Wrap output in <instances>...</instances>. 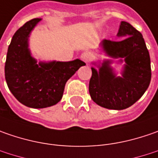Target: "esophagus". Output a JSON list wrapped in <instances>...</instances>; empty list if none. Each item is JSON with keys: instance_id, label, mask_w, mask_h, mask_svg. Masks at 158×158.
Returning a JSON list of instances; mask_svg holds the SVG:
<instances>
[{"instance_id": "esophagus-1", "label": "esophagus", "mask_w": 158, "mask_h": 158, "mask_svg": "<svg viewBox=\"0 0 158 158\" xmlns=\"http://www.w3.org/2000/svg\"><path fill=\"white\" fill-rule=\"evenodd\" d=\"M90 58H91V53L90 52H84L81 54V59L84 62H88L89 60H90Z\"/></svg>"}]
</instances>
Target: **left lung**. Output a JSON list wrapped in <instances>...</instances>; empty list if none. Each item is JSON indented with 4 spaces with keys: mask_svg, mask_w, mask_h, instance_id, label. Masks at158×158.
<instances>
[{
    "mask_svg": "<svg viewBox=\"0 0 158 158\" xmlns=\"http://www.w3.org/2000/svg\"><path fill=\"white\" fill-rule=\"evenodd\" d=\"M122 40H104L102 46L113 58H125L123 76L116 77L105 61L98 72L91 68L89 91L92 100L107 109L123 110L134 105L148 89L151 79L150 58L143 35L122 21L118 32Z\"/></svg>",
    "mask_w": 158,
    "mask_h": 158,
    "instance_id": "obj_1",
    "label": "left lung"
}]
</instances>
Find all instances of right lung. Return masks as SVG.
I'll use <instances>...</instances> for the list:
<instances>
[{"label":"right lung","instance_id":"add662e5","mask_svg":"<svg viewBox=\"0 0 158 158\" xmlns=\"http://www.w3.org/2000/svg\"><path fill=\"white\" fill-rule=\"evenodd\" d=\"M34 18L14 34L5 62V79L9 90L23 105L46 108L61 99L67 81L85 63L76 59L69 62L36 63L28 49V37L40 21Z\"/></svg>","mask_w":158,"mask_h":158}]
</instances>
